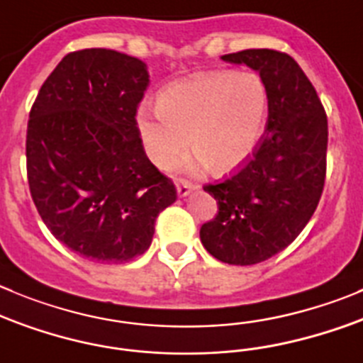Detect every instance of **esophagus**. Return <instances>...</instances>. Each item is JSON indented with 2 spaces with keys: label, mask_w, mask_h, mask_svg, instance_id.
I'll use <instances>...</instances> for the list:
<instances>
[{
  "label": "esophagus",
  "mask_w": 363,
  "mask_h": 363,
  "mask_svg": "<svg viewBox=\"0 0 363 363\" xmlns=\"http://www.w3.org/2000/svg\"><path fill=\"white\" fill-rule=\"evenodd\" d=\"M194 189H198V187L192 184H189V182H185V179H178V182H176V192H178L179 198H185V196H189L192 191H194Z\"/></svg>",
  "instance_id": "34e87169"
}]
</instances>
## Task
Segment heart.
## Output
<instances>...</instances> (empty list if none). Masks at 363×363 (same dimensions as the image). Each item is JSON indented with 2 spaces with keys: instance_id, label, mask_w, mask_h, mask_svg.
Segmentation results:
<instances>
[{
  "instance_id": "heart-1",
  "label": "heart",
  "mask_w": 363,
  "mask_h": 363,
  "mask_svg": "<svg viewBox=\"0 0 363 363\" xmlns=\"http://www.w3.org/2000/svg\"><path fill=\"white\" fill-rule=\"evenodd\" d=\"M269 113V94L257 72H201L169 85L158 112L143 108L139 130L151 160L167 169L189 147L192 169L213 172L239 167L257 150Z\"/></svg>"
}]
</instances>
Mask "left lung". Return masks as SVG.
Segmentation results:
<instances>
[{
    "mask_svg": "<svg viewBox=\"0 0 363 363\" xmlns=\"http://www.w3.org/2000/svg\"><path fill=\"white\" fill-rule=\"evenodd\" d=\"M258 71L269 94V117L257 150L220 184L205 185L217 216L199 237L212 257L253 265L283 251L308 224L326 179L328 117L298 62L276 50L223 55Z\"/></svg>",
    "mask_w": 363,
    "mask_h": 363,
    "instance_id": "left-lung-1",
    "label": "left lung"
}]
</instances>
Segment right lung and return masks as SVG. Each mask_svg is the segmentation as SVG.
I'll return each mask as SVG.
<instances>
[{
	"mask_svg": "<svg viewBox=\"0 0 363 363\" xmlns=\"http://www.w3.org/2000/svg\"><path fill=\"white\" fill-rule=\"evenodd\" d=\"M146 64L103 48L67 53L40 87L26 130L30 194L48 230L89 260L124 264L151 246L176 187L150 162L137 108Z\"/></svg>",
	"mask_w": 363,
	"mask_h": 363,
	"instance_id": "add662e5",
	"label": "right lung"
}]
</instances>
